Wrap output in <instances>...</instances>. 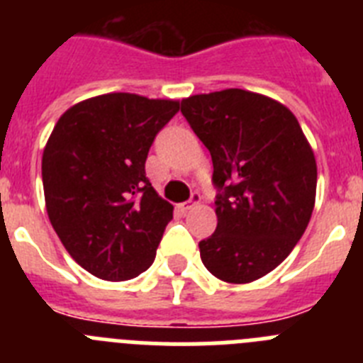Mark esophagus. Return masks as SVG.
<instances>
[{"label": "esophagus", "mask_w": 363, "mask_h": 363, "mask_svg": "<svg viewBox=\"0 0 363 363\" xmlns=\"http://www.w3.org/2000/svg\"><path fill=\"white\" fill-rule=\"evenodd\" d=\"M200 201H201L200 192H192L191 200L185 201V203H182V209H184V211H192V209H194V207H198V205H200Z\"/></svg>", "instance_id": "34e87169"}]
</instances>
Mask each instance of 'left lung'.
Instances as JSON below:
<instances>
[{
    "label": "left lung",
    "instance_id": "obj_1",
    "mask_svg": "<svg viewBox=\"0 0 363 363\" xmlns=\"http://www.w3.org/2000/svg\"><path fill=\"white\" fill-rule=\"evenodd\" d=\"M182 114L209 149L218 225L200 242L211 274L249 284L284 262L316 200V160L296 116L243 89L182 99Z\"/></svg>",
    "mask_w": 363,
    "mask_h": 363
}]
</instances>
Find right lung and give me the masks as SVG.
<instances>
[{"label": "right lung", "instance_id": "obj_1", "mask_svg": "<svg viewBox=\"0 0 363 363\" xmlns=\"http://www.w3.org/2000/svg\"><path fill=\"white\" fill-rule=\"evenodd\" d=\"M176 99L111 92L63 112L41 160L45 207L76 264L123 281L152 265L172 207L145 176L154 138Z\"/></svg>", "mask_w": 363, "mask_h": 363}]
</instances>
